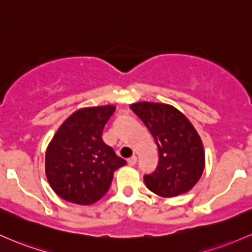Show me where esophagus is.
<instances>
[{
	"label": "esophagus",
	"mask_w": 252,
	"mask_h": 252,
	"mask_svg": "<svg viewBox=\"0 0 252 252\" xmlns=\"http://www.w3.org/2000/svg\"><path fill=\"white\" fill-rule=\"evenodd\" d=\"M127 163H128V165H134L135 163H137V157L135 156H132L131 158H128V159H127Z\"/></svg>",
	"instance_id": "34e87169"
}]
</instances>
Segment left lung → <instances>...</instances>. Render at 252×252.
I'll return each instance as SVG.
<instances>
[{
    "instance_id": "1",
    "label": "left lung",
    "mask_w": 252,
    "mask_h": 252,
    "mask_svg": "<svg viewBox=\"0 0 252 252\" xmlns=\"http://www.w3.org/2000/svg\"><path fill=\"white\" fill-rule=\"evenodd\" d=\"M129 108L149 128L159 154L156 170L144 175L146 187L163 197L187 193L205 168L202 141L190 121L169 104L138 102Z\"/></svg>"
}]
</instances>
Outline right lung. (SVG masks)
Masks as SVG:
<instances>
[{"label":"right lung","instance_id":"right-lung-1","mask_svg":"<svg viewBox=\"0 0 252 252\" xmlns=\"http://www.w3.org/2000/svg\"><path fill=\"white\" fill-rule=\"evenodd\" d=\"M114 106L75 112L59 127L45 156V171L58 196L78 205H92L108 191L113 174L126 160L104 144L102 132Z\"/></svg>","mask_w":252,"mask_h":252}]
</instances>
